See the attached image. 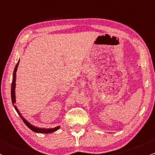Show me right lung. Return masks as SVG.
Segmentation results:
<instances>
[{
    "instance_id": "1",
    "label": "right lung",
    "mask_w": 155,
    "mask_h": 155,
    "mask_svg": "<svg viewBox=\"0 0 155 155\" xmlns=\"http://www.w3.org/2000/svg\"><path fill=\"white\" fill-rule=\"evenodd\" d=\"M19 60L17 63V65L15 68V70H14V74H13V79H12V90H11V96H12V104H13V106H15V110L17 111L18 114L20 116L21 118L24 123L29 127L31 130H33V132L35 133H51L53 132H55L56 130L60 129V126H58V127H55L54 128H41V127H35V126L31 124L30 122H28V120H26L23 117L22 115H21L20 112L19 111L18 108H17V106H15V103L16 102V97H15V87H16V72L17 71V68H18L19 65Z\"/></svg>"
}]
</instances>
